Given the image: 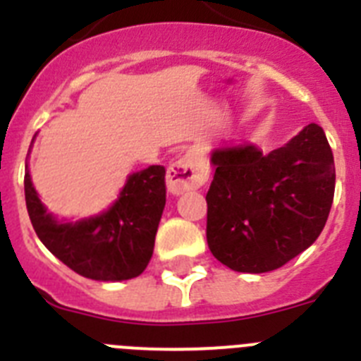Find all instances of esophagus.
I'll list each match as a JSON object with an SVG mask.
<instances>
[{"label": "esophagus", "mask_w": 361, "mask_h": 361, "mask_svg": "<svg viewBox=\"0 0 361 361\" xmlns=\"http://www.w3.org/2000/svg\"><path fill=\"white\" fill-rule=\"evenodd\" d=\"M206 180H208L206 164L199 155H193V153H188L183 159L173 162L168 170V175H166L168 190L173 195H180L184 191L199 190Z\"/></svg>", "instance_id": "34e87169"}]
</instances>
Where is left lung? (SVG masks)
<instances>
[{
    "label": "left lung",
    "instance_id": "left-lung-1",
    "mask_svg": "<svg viewBox=\"0 0 361 361\" xmlns=\"http://www.w3.org/2000/svg\"><path fill=\"white\" fill-rule=\"evenodd\" d=\"M212 164L206 238L219 262L240 273H267L317 240L336 180L333 152L318 124L267 155L253 145L216 148Z\"/></svg>",
    "mask_w": 361,
    "mask_h": 361
}]
</instances>
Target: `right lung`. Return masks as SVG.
<instances>
[{"label": "right lung", "mask_w": 361, "mask_h": 361, "mask_svg": "<svg viewBox=\"0 0 361 361\" xmlns=\"http://www.w3.org/2000/svg\"><path fill=\"white\" fill-rule=\"evenodd\" d=\"M164 175V166L132 173L110 209L78 222H63L47 213L27 168L28 216L44 247L78 275L103 282L135 279L153 255L166 204Z\"/></svg>", "instance_id": "right-lung-1"}]
</instances>
